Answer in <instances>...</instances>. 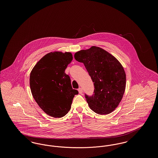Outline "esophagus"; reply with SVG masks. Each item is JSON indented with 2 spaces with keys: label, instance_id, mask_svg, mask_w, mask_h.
<instances>
[{
  "label": "esophagus",
  "instance_id": "esophagus-1",
  "mask_svg": "<svg viewBox=\"0 0 158 158\" xmlns=\"http://www.w3.org/2000/svg\"><path fill=\"white\" fill-rule=\"evenodd\" d=\"M77 90L79 91V93L80 94H82L83 90L81 88H79Z\"/></svg>",
  "mask_w": 158,
  "mask_h": 158
}]
</instances>
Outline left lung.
<instances>
[{"instance_id": "1", "label": "left lung", "mask_w": 158, "mask_h": 158, "mask_svg": "<svg viewBox=\"0 0 158 158\" xmlns=\"http://www.w3.org/2000/svg\"><path fill=\"white\" fill-rule=\"evenodd\" d=\"M74 57L84 64L94 83V94H85L90 109L101 115L113 112L120 104L126 88V73L120 63L96 46L77 52Z\"/></svg>"}]
</instances>
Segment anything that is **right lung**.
<instances>
[{"label":"right lung","instance_id":"obj_1","mask_svg":"<svg viewBox=\"0 0 158 158\" xmlns=\"http://www.w3.org/2000/svg\"><path fill=\"white\" fill-rule=\"evenodd\" d=\"M72 60L71 53L51 52L39 60L31 72L33 97L47 114L54 118L64 116L70 110L75 95L78 94L64 72Z\"/></svg>","mask_w":158,"mask_h":158}]
</instances>
